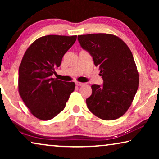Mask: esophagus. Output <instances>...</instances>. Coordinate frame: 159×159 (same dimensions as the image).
<instances>
[{
	"label": "esophagus",
	"instance_id": "esophagus-1",
	"mask_svg": "<svg viewBox=\"0 0 159 159\" xmlns=\"http://www.w3.org/2000/svg\"><path fill=\"white\" fill-rule=\"evenodd\" d=\"M75 84H77V86H82V85H84V83H83V82H75Z\"/></svg>",
	"mask_w": 159,
	"mask_h": 159
}]
</instances>
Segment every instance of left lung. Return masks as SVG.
Masks as SVG:
<instances>
[{"label":"left lung","mask_w":159,"mask_h":159,"mask_svg":"<svg viewBox=\"0 0 159 159\" xmlns=\"http://www.w3.org/2000/svg\"><path fill=\"white\" fill-rule=\"evenodd\" d=\"M82 48L93 56L99 67L103 86L93 84L86 99L88 109L103 120H114L130 107L139 84V74L127 45L111 34L78 35Z\"/></svg>","instance_id":"1"}]
</instances>
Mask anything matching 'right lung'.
Here are the masks:
<instances>
[{
  "mask_svg": "<svg viewBox=\"0 0 159 159\" xmlns=\"http://www.w3.org/2000/svg\"><path fill=\"white\" fill-rule=\"evenodd\" d=\"M76 40L77 35L43 36L24 54L19 68V93L36 118L44 121L54 118L64 110L75 90V82L58 80L52 75Z\"/></svg>",
  "mask_w": 159,
  "mask_h": 159,
  "instance_id": "right-lung-1",
  "label": "right lung"
}]
</instances>
